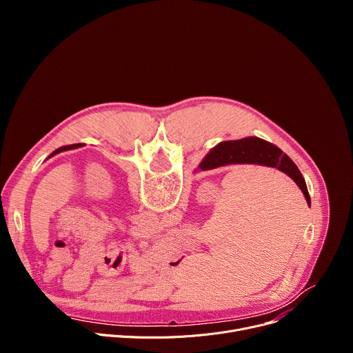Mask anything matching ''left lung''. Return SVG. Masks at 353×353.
Here are the masks:
<instances>
[{"mask_svg": "<svg viewBox=\"0 0 353 353\" xmlns=\"http://www.w3.org/2000/svg\"><path fill=\"white\" fill-rule=\"evenodd\" d=\"M82 146V143H74V145H67V146H61V148H59V149H56L54 152L50 155V158L52 157H54V155H57V154H60V152H64V150H70V149H77V148H81Z\"/></svg>", "mask_w": 353, "mask_h": 353, "instance_id": "obj_1", "label": "left lung"}]
</instances>
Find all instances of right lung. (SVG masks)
Wrapping results in <instances>:
<instances>
[{"label":"right lung","mask_w":353,"mask_h":353,"mask_svg":"<svg viewBox=\"0 0 353 353\" xmlns=\"http://www.w3.org/2000/svg\"><path fill=\"white\" fill-rule=\"evenodd\" d=\"M233 163L264 165L286 173L299 185L301 192L305 194V198L310 207V195L303 176H301L300 170L292 162V159L285 155L278 146L257 137L221 142L199 163L198 169L211 170Z\"/></svg>","instance_id":"add662e5"}]
</instances>
